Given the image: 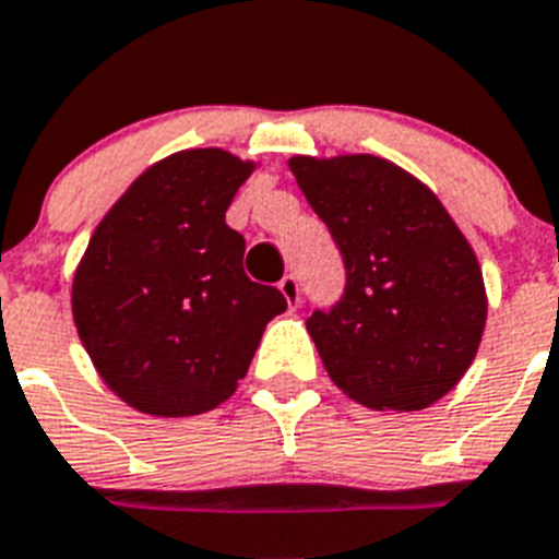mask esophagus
Returning a JSON list of instances; mask_svg holds the SVG:
<instances>
[{"label": "esophagus", "instance_id": "34e87169", "mask_svg": "<svg viewBox=\"0 0 559 559\" xmlns=\"http://www.w3.org/2000/svg\"><path fill=\"white\" fill-rule=\"evenodd\" d=\"M278 289H281V295L287 298L289 307H298V298H301V284H298V278H295V275H284L278 284Z\"/></svg>", "mask_w": 559, "mask_h": 559}]
</instances>
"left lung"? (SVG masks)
Here are the masks:
<instances>
[{"label": "left lung", "instance_id": "1", "mask_svg": "<svg viewBox=\"0 0 559 559\" xmlns=\"http://www.w3.org/2000/svg\"><path fill=\"white\" fill-rule=\"evenodd\" d=\"M332 233L346 287L307 318L337 389L369 409L420 412L461 381L486 326V287L438 195L386 158H289Z\"/></svg>", "mask_w": 559, "mask_h": 559}]
</instances>
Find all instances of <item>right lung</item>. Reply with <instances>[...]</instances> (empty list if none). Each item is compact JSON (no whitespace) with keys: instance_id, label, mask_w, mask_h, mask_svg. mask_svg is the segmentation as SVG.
Masks as SVG:
<instances>
[{"instance_id":"obj_1","label":"right lung","mask_w":559,"mask_h":559,"mask_svg":"<svg viewBox=\"0 0 559 559\" xmlns=\"http://www.w3.org/2000/svg\"><path fill=\"white\" fill-rule=\"evenodd\" d=\"M252 162L181 150L135 178L73 275V321L102 381L144 415L215 409L238 389L287 298L243 272L224 215Z\"/></svg>"}]
</instances>
